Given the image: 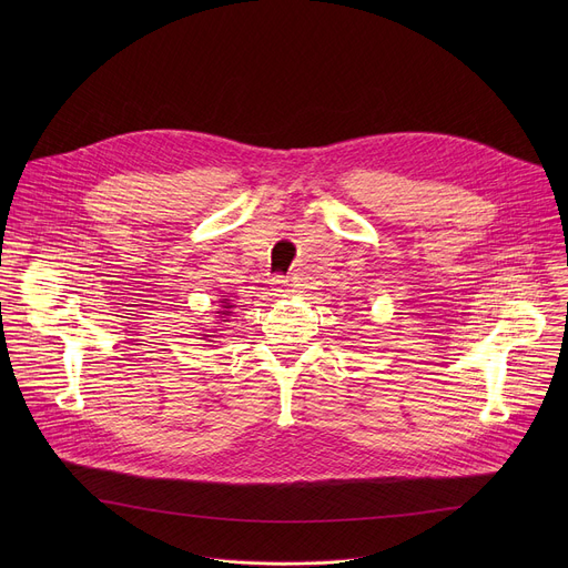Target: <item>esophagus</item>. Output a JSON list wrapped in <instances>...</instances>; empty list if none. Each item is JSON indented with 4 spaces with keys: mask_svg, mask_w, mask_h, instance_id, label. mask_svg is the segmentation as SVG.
I'll use <instances>...</instances> for the list:
<instances>
[{
    "mask_svg": "<svg viewBox=\"0 0 568 568\" xmlns=\"http://www.w3.org/2000/svg\"><path fill=\"white\" fill-rule=\"evenodd\" d=\"M272 290H274V294H285L287 292V278L285 276H274L272 278Z\"/></svg>",
    "mask_w": 568,
    "mask_h": 568,
    "instance_id": "34e87169",
    "label": "esophagus"
}]
</instances>
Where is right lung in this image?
<instances>
[{
	"label": "right lung",
	"instance_id": "add662e5",
	"mask_svg": "<svg viewBox=\"0 0 568 568\" xmlns=\"http://www.w3.org/2000/svg\"><path fill=\"white\" fill-rule=\"evenodd\" d=\"M220 303H222V305H220L217 314H220V318H222V321H226V316H231V307H233V305H231V301H229V298H222ZM204 337H215V335H204Z\"/></svg>",
	"mask_w": 568,
	"mask_h": 568
}]
</instances>
